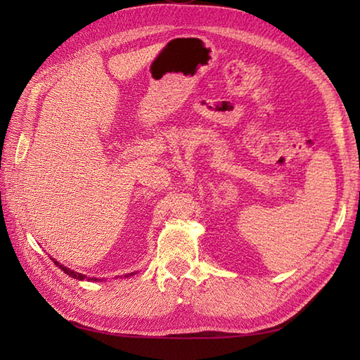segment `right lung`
Wrapping results in <instances>:
<instances>
[{
	"instance_id": "1",
	"label": "right lung",
	"mask_w": 360,
	"mask_h": 360,
	"mask_svg": "<svg viewBox=\"0 0 360 360\" xmlns=\"http://www.w3.org/2000/svg\"><path fill=\"white\" fill-rule=\"evenodd\" d=\"M53 259V258H52ZM53 263H56L60 269H62L65 274H68L70 275V277H72V278H77V280H88V281H98L101 278H96V277H86V275H83V274H79V272H74V271H71L70 267H66V266H63V264H60L58 262H56V259H53ZM136 272H131V274H127L125 277H128V275H134ZM101 281H103V278L101 280Z\"/></svg>"
}]
</instances>
